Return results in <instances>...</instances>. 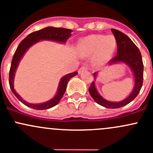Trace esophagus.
Instances as JSON below:
<instances>
[{"label":"esophagus","instance_id":"esophagus-1","mask_svg":"<svg viewBox=\"0 0 153 153\" xmlns=\"http://www.w3.org/2000/svg\"><path fill=\"white\" fill-rule=\"evenodd\" d=\"M88 69V68H87V67H85V66H82L81 68H79V74H80L81 73L82 71H85V70H87Z\"/></svg>","mask_w":153,"mask_h":153}]
</instances>
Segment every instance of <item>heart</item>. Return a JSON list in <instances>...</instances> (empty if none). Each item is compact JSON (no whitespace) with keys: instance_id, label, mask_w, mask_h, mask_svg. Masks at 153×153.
I'll list each match as a JSON object with an SVG mask.
<instances>
[{"instance_id":"1","label":"heart","mask_w":153,"mask_h":153,"mask_svg":"<svg viewBox=\"0 0 153 153\" xmlns=\"http://www.w3.org/2000/svg\"><path fill=\"white\" fill-rule=\"evenodd\" d=\"M116 45V40L112 36L93 34L82 39L79 46V52L82 56L93 55V63L98 66H101L112 56Z\"/></svg>"}]
</instances>
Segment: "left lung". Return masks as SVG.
<instances>
[{
  "label": "left lung",
  "instance_id": "1",
  "mask_svg": "<svg viewBox=\"0 0 153 153\" xmlns=\"http://www.w3.org/2000/svg\"><path fill=\"white\" fill-rule=\"evenodd\" d=\"M111 30L115 37L117 45V51L116 56L110 60L109 65L123 63L128 65L134 74V81H135L134 89L127 98L118 102H112V101H107L103 98L98 93L96 85H95V82H93L90 85L89 93L93 100L101 106L108 108V109H117V108H120L128 104L138 96L143 83L144 65H143L140 51L135 45V44L131 41V39L121 31L116 30V29H111ZM97 74H98L97 72L93 74L95 80L96 79Z\"/></svg>",
  "mask_w": 153,
  "mask_h": 153
}]
</instances>
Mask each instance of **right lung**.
<instances>
[{"mask_svg": "<svg viewBox=\"0 0 153 153\" xmlns=\"http://www.w3.org/2000/svg\"><path fill=\"white\" fill-rule=\"evenodd\" d=\"M71 32L72 30H70V29L63 28V27H47L40 30L31 33L19 43L17 50L14 52L12 61H11L10 71H9V85H10V88L12 93L14 94V96L17 97L19 101H20L25 106L38 110L50 109V108L55 106L61 100L62 97H63L65 92V90H66L67 84H68L70 79L76 76L77 74V71L68 74L62 77L60 82H59L56 95L50 101L41 103H30L22 99V97L18 94L14 88V75H15L16 70H17L19 61L22 58L25 53L27 52V50L30 48L31 46L39 42V41L50 40L53 41V42H60V43H65L67 39L71 36Z\"/></svg>", "mask_w": 153, "mask_h": 153, "instance_id": "add662e5", "label": "right lung"}]
</instances>
